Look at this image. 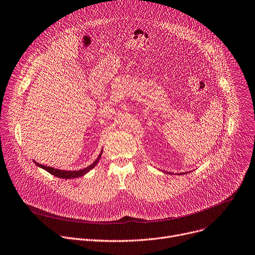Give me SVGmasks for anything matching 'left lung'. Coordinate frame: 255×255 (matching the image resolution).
Wrapping results in <instances>:
<instances>
[{
  "label": "left lung",
  "instance_id": "8db88e82",
  "mask_svg": "<svg viewBox=\"0 0 255 255\" xmlns=\"http://www.w3.org/2000/svg\"><path fill=\"white\" fill-rule=\"evenodd\" d=\"M169 173H170V172H169ZM185 173H186V172H185ZM170 174H171V173H170ZM178 174H183V173H178Z\"/></svg>",
  "mask_w": 255,
  "mask_h": 255
}]
</instances>
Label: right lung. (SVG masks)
<instances>
[{
	"label": "right lung",
	"instance_id": "obj_1",
	"mask_svg": "<svg viewBox=\"0 0 255 255\" xmlns=\"http://www.w3.org/2000/svg\"><path fill=\"white\" fill-rule=\"evenodd\" d=\"M101 155H102V151L100 153V155L98 156V158L91 164L89 165L88 167L84 168V169H80V170H60V169H56L54 167H50V166H46V165H43V164H40L34 161V163L40 166L41 168L47 170L48 172H50L51 174L55 175V177L57 178H61V179H74V178H80V177H83V175H85L87 172H89L92 168H94L96 166V164L98 163V161H99V159L101 158Z\"/></svg>",
	"mask_w": 255,
	"mask_h": 255
}]
</instances>
